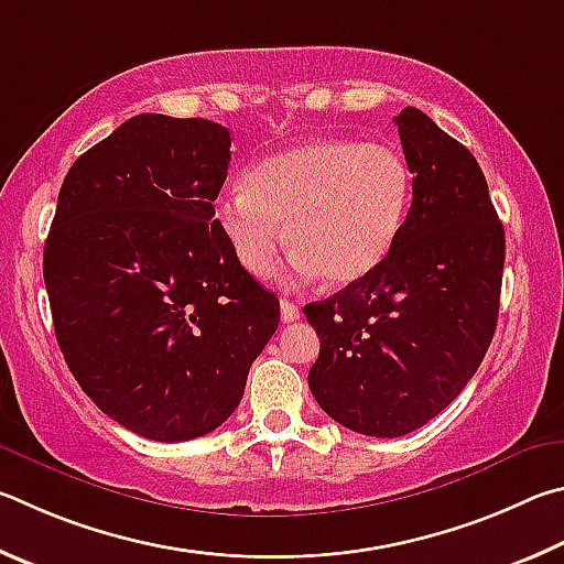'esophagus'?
<instances>
[{
    "instance_id": "esophagus-1",
    "label": "esophagus",
    "mask_w": 564,
    "mask_h": 564,
    "mask_svg": "<svg viewBox=\"0 0 564 564\" xmlns=\"http://www.w3.org/2000/svg\"><path fill=\"white\" fill-rule=\"evenodd\" d=\"M280 310H282V322L290 324V322H297L300 319V307L290 300H282L280 302Z\"/></svg>"
}]
</instances>
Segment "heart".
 I'll use <instances>...</instances> for the list:
<instances>
[{
  "label": "heart",
  "instance_id": "b5f03b06",
  "mask_svg": "<svg viewBox=\"0 0 564 564\" xmlns=\"http://www.w3.org/2000/svg\"><path fill=\"white\" fill-rule=\"evenodd\" d=\"M242 185L215 207L217 227L242 270L272 274L290 242L294 280L324 274L344 288L369 276L393 250L413 175L397 145L319 138L264 158Z\"/></svg>",
  "mask_w": 564,
  "mask_h": 564
}]
</instances>
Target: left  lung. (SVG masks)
Listing matches in <instances>:
<instances>
[{"label": "left lung", "mask_w": 564, "mask_h": 564, "mask_svg": "<svg viewBox=\"0 0 564 564\" xmlns=\"http://www.w3.org/2000/svg\"><path fill=\"white\" fill-rule=\"evenodd\" d=\"M413 200L393 250L364 280L304 307L319 334L310 389L364 436L426 426L478 371L498 324L506 232L466 145L406 106L393 118Z\"/></svg>", "instance_id": "obj_1"}]
</instances>
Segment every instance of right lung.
I'll return each mask as SVG.
<instances>
[{
  "instance_id": "add662e5",
  "label": "right lung",
  "mask_w": 564,
  "mask_h": 564,
  "mask_svg": "<svg viewBox=\"0 0 564 564\" xmlns=\"http://www.w3.org/2000/svg\"><path fill=\"white\" fill-rule=\"evenodd\" d=\"M230 131L141 113L76 158L58 191L44 282L78 387L138 436L175 443L237 409L280 300L215 220Z\"/></svg>"
}]
</instances>
